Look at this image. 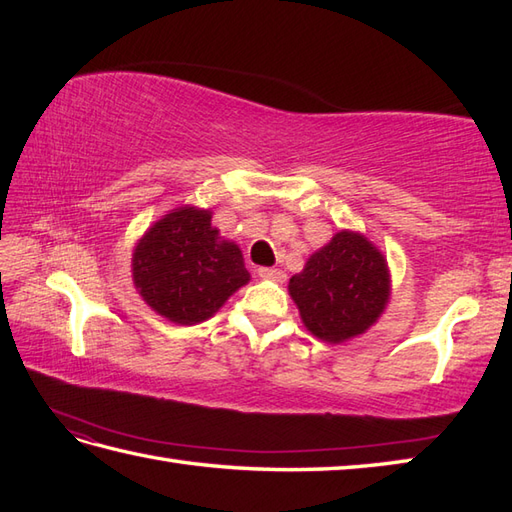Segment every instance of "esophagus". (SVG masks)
<instances>
[{"label":"esophagus","instance_id":"esophagus-1","mask_svg":"<svg viewBox=\"0 0 512 512\" xmlns=\"http://www.w3.org/2000/svg\"><path fill=\"white\" fill-rule=\"evenodd\" d=\"M257 275L262 277V279H273V281H284V279H286V273H284V270H279V268H268V266L259 268V270H257Z\"/></svg>","mask_w":512,"mask_h":512}]
</instances>
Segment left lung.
<instances>
[{
    "instance_id": "8db88e82",
    "label": "left lung",
    "mask_w": 512,
    "mask_h": 512,
    "mask_svg": "<svg viewBox=\"0 0 512 512\" xmlns=\"http://www.w3.org/2000/svg\"><path fill=\"white\" fill-rule=\"evenodd\" d=\"M383 253L361 233L339 231L310 255L288 290L301 321L321 341L343 343L372 328L389 301Z\"/></svg>"
}]
</instances>
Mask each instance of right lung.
Wrapping results in <instances>:
<instances>
[{"label": "right lung", "mask_w": 512, "mask_h": 512, "mask_svg": "<svg viewBox=\"0 0 512 512\" xmlns=\"http://www.w3.org/2000/svg\"><path fill=\"white\" fill-rule=\"evenodd\" d=\"M132 277L147 306L180 325L213 317L250 279L239 246L195 206L173 209L138 239Z\"/></svg>", "instance_id": "obj_1"}]
</instances>
